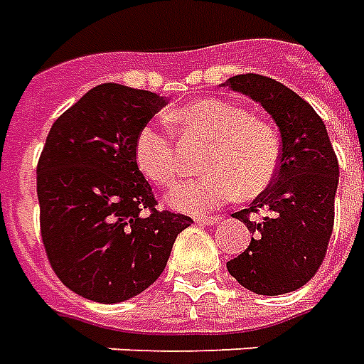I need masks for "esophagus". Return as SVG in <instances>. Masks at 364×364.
Listing matches in <instances>:
<instances>
[{"instance_id": "esophagus-1", "label": "esophagus", "mask_w": 364, "mask_h": 364, "mask_svg": "<svg viewBox=\"0 0 364 364\" xmlns=\"http://www.w3.org/2000/svg\"><path fill=\"white\" fill-rule=\"evenodd\" d=\"M196 223H200V225H218L222 218H210V216H196L195 218Z\"/></svg>"}]
</instances>
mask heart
Segmentation results:
<instances>
[{
  "instance_id": "obj_1",
  "label": "heart",
  "mask_w": 364,
  "mask_h": 364,
  "mask_svg": "<svg viewBox=\"0 0 364 364\" xmlns=\"http://www.w3.org/2000/svg\"><path fill=\"white\" fill-rule=\"evenodd\" d=\"M185 134L210 142L204 177L177 185L169 204L189 214H203L243 193L257 196L276 179L282 158L279 134L270 123L252 117L249 107L220 98L196 100L168 115ZM134 161L144 177L171 185L181 171L175 139L156 123H148L134 139Z\"/></svg>"
}]
</instances>
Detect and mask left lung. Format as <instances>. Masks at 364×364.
<instances>
[{"label": "left lung", "instance_id": "8db88e82", "mask_svg": "<svg viewBox=\"0 0 364 364\" xmlns=\"http://www.w3.org/2000/svg\"><path fill=\"white\" fill-rule=\"evenodd\" d=\"M249 96L276 121L282 158L276 179L249 208L235 212L252 233L228 272L258 295L295 291L318 272L333 230L340 166L324 121L291 88L255 73L223 82Z\"/></svg>", "mask_w": 364, "mask_h": 364}]
</instances>
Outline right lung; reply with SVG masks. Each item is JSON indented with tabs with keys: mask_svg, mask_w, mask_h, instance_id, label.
<instances>
[{
	"mask_svg": "<svg viewBox=\"0 0 364 364\" xmlns=\"http://www.w3.org/2000/svg\"><path fill=\"white\" fill-rule=\"evenodd\" d=\"M168 102L104 82L59 115L36 168L40 231L55 276L77 295L121 303L160 278L193 220L156 210L134 139Z\"/></svg>",
	"mask_w": 364,
	"mask_h": 364,
	"instance_id": "right-lung-1",
	"label": "right lung"
}]
</instances>
